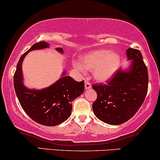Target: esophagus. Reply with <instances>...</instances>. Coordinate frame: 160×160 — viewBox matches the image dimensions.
<instances>
[{
    "mask_svg": "<svg viewBox=\"0 0 160 160\" xmlns=\"http://www.w3.org/2000/svg\"><path fill=\"white\" fill-rule=\"evenodd\" d=\"M84 87H85V89H90L91 88V84L90 83V82H88V80L85 81V84H84Z\"/></svg>",
    "mask_w": 160,
    "mask_h": 160,
    "instance_id": "1",
    "label": "esophagus"
}]
</instances>
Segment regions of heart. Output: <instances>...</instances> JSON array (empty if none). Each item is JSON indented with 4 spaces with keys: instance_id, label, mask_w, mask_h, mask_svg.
I'll return each mask as SVG.
<instances>
[{
    "instance_id": "1",
    "label": "heart",
    "mask_w": 160,
    "mask_h": 160,
    "mask_svg": "<svg viewBox=\"0 0 160 160\" xmlns=\"http://www.w3.org/2000/svg\"><path fill=\"white\" fill-rule=\"evenodd\" d=\"M119 63L120 57L117 53L98 50L91 51L82 57L80 67L83 70L93 71L94 78L98 82H105L113 76Z\"/></svg>"
}]
</instances>
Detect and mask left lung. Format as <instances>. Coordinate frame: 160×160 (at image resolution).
I'll return each instance as SVG.
<instances>
[{"mask_svg": "<svg viewBox=\"0 0 160 160\" xmlns=\"http://www.w3.org/2000/svg\"><path fill=\"white\" fill-rule=\"evenodd\" d=\"M133 59L129 71L118 70L105 84L92 85L97 93L92 103L96 117L109 125H117L131 119L143 104L148 88V72L139 50L129 48Z\"/></svg>", "mask_w": 160, "mask_h": 160, "instance_id": "obj_1", "label": "left lung"}]
</instances>
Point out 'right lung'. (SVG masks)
Instances as JSON below:
<instances>
[{"instance_id":"add662e5","label":"right lung","mask_w":160,"mask_h":160,"mask_svg":"<svg viewBox=\"0 0 160 160\" xmlns=\"http://www.w3.org/2000/svg\"><path fill=\"white\" fill-rule=\"evenodd\" d=\"M44 41L35 43L28 51L23 53L18 62L14 74V88L23 110L37 123L45 126H56L70 117L72 102L83 93L84 80L76 82L70 76H63L49 88L41 90H29L22 83L21 64L29 51L48 47ZM57 50L62 52L61 47Z\"/></svg>"}]
</instances>
